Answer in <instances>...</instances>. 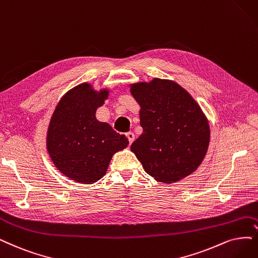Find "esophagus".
<instances>
[{"mask_svg":"<svg viewBox=\"0 0 258 258\" xmlns=\"http://www.w3.org/2000/svg\"><path fill=\"white\" fill-rule=\"evenodd\" d=\"M126 137H127V139H128L130 145H132V144H133V141L135 140V135H134V133H132V132L126 133Z\"/></svg>","mask_w":258,"mask_h":258,"instance_id":"34e87169","label":"esophagus"}]
</instances>
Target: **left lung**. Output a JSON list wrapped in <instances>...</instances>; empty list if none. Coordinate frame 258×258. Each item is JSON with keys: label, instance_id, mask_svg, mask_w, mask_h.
Here are the masks:
<instances>
[{"label": "left lung", "instance_id": "1", "mask_svg": "<svg viewBox=\"0 0 258 258\" xmlns=\"http://www.w3.org/2000/svg\"><path fill=\"white\" fill-rule=\"evenodd\" d=\"M140 105L144 133L131 150L157 182L171 184L200 167L207 153L211 128L205 113L186 89L171 80L130 85Z\"/></svg>", "mask_w": 258, "mask_h": 258}]
</instances>
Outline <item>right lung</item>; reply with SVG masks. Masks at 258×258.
<instances>
[{
    "label": "right lung",
    "mask_w": 258,
    "mask_h": 258,
    "mask_svg": "<svg viewBox=\"0 0 258 258\" xmlns=\"http://www.w3.org/2000/svg\"><path fill=\"white\" fill-rule=\"evenodd\" d=\"M108 94L109 89L95 90L82 83L62 95L51 117L47 153L59 172L74 182H98L106 174L112 155L128 145L125 136L95 117Z\"/></svg>",
    "instance_id": "right-lung-1"
}]
</instances>
